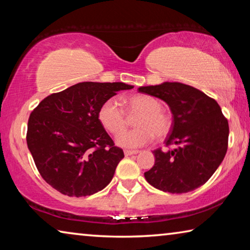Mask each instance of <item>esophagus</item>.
<instances>
[{
	"instance_id": "1",
	"label": "esophagus",
	"mask_w": 250,
	"mask_h": 250,
	"mask_svg": "<svg viewBox=\"0 0 250 250\" xmlns=\"http://www.w3.org/2000/svg\"><path fill=\"white\" fill-rule=\"evenodd\" d=\"M139 151L138 150H125V156H129V155H132V154H138Z\"/></svg>"
}]
</instances>
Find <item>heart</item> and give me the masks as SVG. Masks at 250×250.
<instances>
[{"mask_svg": "<svg viewBox=\"0 0 250 250\" xmlns=\"http://www.w3.org/2000/svg\"><path fill=\"white\" fill-rule=\"evenodd\" d=\"M129 115H138L134 119V128L119 134L116 139L118 146L126 149L140 147L150 143L156 135L164 138L172 129L170 113L162 107L159 99L147 95L129 97L125 101ZM98 119L104 128L112 134L122 132L126 126V116L118 101L113 98L105 100L98 111Z\"/></svg>", "mask_w": 250, "mask_h": 250, "instance_id": "1", "label": "heart"}]
</instances>
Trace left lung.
<instances>
[{
  "label": "left lung",
  "instance_id": "8db88e82",
  "mask_svg": "<svg viewBox=\"0 0 250 250\" xmlns=\"http://www.w3.org/2000/svg\"><path fill=\"white\" fill-rule=\"evenodd\" d=\"M142 94L166 101L173 115L166 145L175 149L153 151L155 163L145 173L147 183L163 192L181 194L205 184L227 152L229 126L219 104L188 84L166 82L142 86Z\"/></svg>",
  "mask_w": 250,
  "mask_h": 250
}]
</instances>
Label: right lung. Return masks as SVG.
<instances>
[{"mask_svg":"<svg viewBox=\"0 0 250 250\" xmlns=\"http://www.w3.org/2000/svg\"><path fill=\"white\" fill-rule=\"evenodd\" d=\"M125 83H76L42 100L28 119L26 141L36 167L64 195L82 197L104 189L124 151L98 119L105 100L132 89Z\"/></svg>","mask_w":250,"mask_h":250,"instance_id":"1","label":"right lung"}]
</instances>
